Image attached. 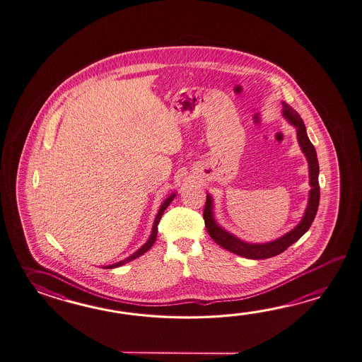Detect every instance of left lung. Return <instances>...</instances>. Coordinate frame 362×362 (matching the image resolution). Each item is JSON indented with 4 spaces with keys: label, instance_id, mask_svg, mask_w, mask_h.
<instances>
[{
    "label": "left lung",
    "instance_id": "obj_1",
    "mask_svg": "<svg viewBox=\"0 0 362 362\" xmlns=\"http://www.w3.org/2000/svg\"><path fill=\"white\" fill-rule=\"evenodd\" d=\"M282 116L288 119L290 125L296 127L299 147L302 149L303 153L307 158V163H308L310 189V194H308V204H307L305 211L303 214L302 221H299L290 232L273 240V241H269V243H264V244L246 243L244 240H241L235 236L233 233L228 232L227 229L223 228L221 224L216 221L214 214V199L209 193L206 194L204 221H205L209 235L216 244L224 247L226 250L237 254L240 257H244V258L267 259L279 255L282 251L286 250L288 246L296 243L310 229V224L317 213L318 204H320V185H318L320 168H318L316 149L310 143L302 118L298 115L296 110H293L285 102H282Z\"/></svg>",
    "mask_w": 362,
    "mask_h": 362
}]
</instances>
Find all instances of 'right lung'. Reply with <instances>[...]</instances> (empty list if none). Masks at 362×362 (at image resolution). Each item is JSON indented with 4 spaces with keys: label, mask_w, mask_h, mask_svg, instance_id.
<instances>
[{
    "label": "right lung",
    "mask_w": 362,
    "mask_h": 362,
    "mask_svg": "<svg viewBox=\"0 0 362 362\" xmlns=\"http://www.w3.org/2000/svg\"><path fill=\"white\" fill-rule=\"evenodd\" d=\"M175 196H177V193H171L169 197L165 199L163 204H161V206L158 209V213L156 215L155 221H153V227H152V230H151V235H149V238H148L147 243L143 245L141 247H139L138 250L135 251L134 254H132L130 257H127V258L124 259V260H119V262L115 263V264L104 266L103 268H105V269H112V268H117V267L124 266V264L129 263V262H132L134 259L139 258V257L143 255L144 252H147V251L152 247V245L155 244L156 237H157V226H158V223H160V219H161V216H163V211L166 210V207L169 206L170 202H171L173 199H175Z\"/></svg>",
    "instance_id": "1"
}]
</instances>
